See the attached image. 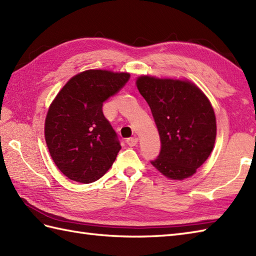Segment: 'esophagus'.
I'll return each mask as SVG.
<instances>
[{"label":"esophagus","instance_id":"34e87169","mask_svg":"<svg viewBox=\"0 0 256 256\" xmlns=\"http://www.w3.org/2000/svg\"><path fill=\"white\" fill-rule=\"evenodd\" d=\"M138 138H126V144L128 145V146H135L138 144Z\"/></svg>","mask_w":256,"mask_h":256}]
</instances>
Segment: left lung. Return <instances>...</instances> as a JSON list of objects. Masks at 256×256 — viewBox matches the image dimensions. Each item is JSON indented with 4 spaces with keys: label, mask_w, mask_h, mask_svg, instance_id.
<instances>
[{
    "label": "left lung",
    "mask_w": 256,
    "mask_h": 256,
    "mask_svg": "<svg viewBox=\"0 0 256 256\" xmlns=\"http://www.w3.org/2000/svg\"><path fill=\"white\" fill-rule=\"evenodd\" d=\"M136 86L148 103L162 142L152 165L172 180L192 177L214 146L216 120L211 102L188 79L142 74Z\"/></svg>",
    "instance_id": "left-lung-1"
}]
</instances>
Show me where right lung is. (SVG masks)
Listing matches in <instances>:
<instances>
[{
  "instance_id": "add662e5",
  "label": "right lung",
  "mask_w": 256,
  "mask_h": 256,
  "mask_svg": "<svg viewBox=\"0 0 256 256\" xmlns=\"http://www.w3.org/2000/svg\"><path fill=\"white\" fill-rule=\"evenodd\" d=\"M128 72L89 69L70 78L48 108L45 140L58 170L90 184L110 170L121 150L102 106L126 84Z\"/></svg>"
}]
</instances>
